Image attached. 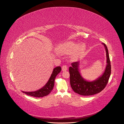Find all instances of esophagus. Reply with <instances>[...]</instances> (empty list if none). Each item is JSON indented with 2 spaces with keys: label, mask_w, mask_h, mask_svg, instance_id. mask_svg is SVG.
<instances>
[{
  "label": "esophagus",
  "mask_w": 124,
  "mask_h": 124,
  "mask_svg": "<svg viewBox=\"0 0 124 124\" xmlns=\"http://www.w3.org/2000/svg\"><path fill=\"white\" fill-rule=\"evenodd\" d=\"M67 69H68V67L66 65H63V66L62 67V70L63 71H66Z\"/></svg>",
  "instance_id": "obj_1"
}]
</instances>
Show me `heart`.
Masks as SVG:
<instances>
[{
  "label": "heart",
  "instance_id": "1",
  "mask_svg": "<svg viewBox=\"0 0 124 124\" xmlns=\"http://www.w3.org/2000/svg\"><path fill=\"white\" fill-rule=\"evenodd\" d=\"M59 49L66 53H73V57L77 58L83 55L86 47L83 44L78 45L73 42H68L60 45Z\"/></svg>",
  "mask_w": 124,
  "mask_h": 124
}]
</instances>
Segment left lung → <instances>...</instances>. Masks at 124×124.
<instances>
[{"label":"left lung","instance_id":"left-lung-1","mask_svg":"<svg viewBox=\"0 0 124 124\" xmlns=\"http://www.w3.org/2000/svg\"><path fill=\"white\" fill-rule=\"evenodd\" d=\"M105 48L107 56V65L101 76L93 81L84 79L79 71V62L72 63L69 67L70 82L74 92L83 96H89L98 93L105 88L111 73V65L108 50L105 44L102 43Z\"/></svg>","mask_w":124,"mask_h":124}]
</instances>
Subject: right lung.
Returning a JSON list of instances; mask_svg holds the SVG:
<instances>
[{"label":"right lung","mask_w":124,"mask_h":124,"mask_svg":"<svg viewBox=\"0 0 124 124\" xmlns=\"http://www.w3.org/2000/svg\"><path fill=\"white\" fill-rule=\"evenodd\" d=\"M61 70V68L60 66H58L54 68L48 81L41 89L35 91V92H22L30 96L36 97H42L48 95L51 92L52 89H53L54 85V81L55 78L56 76L60 72Z\"/></svg>","instance_id":"obj_1"}]
</instances>
